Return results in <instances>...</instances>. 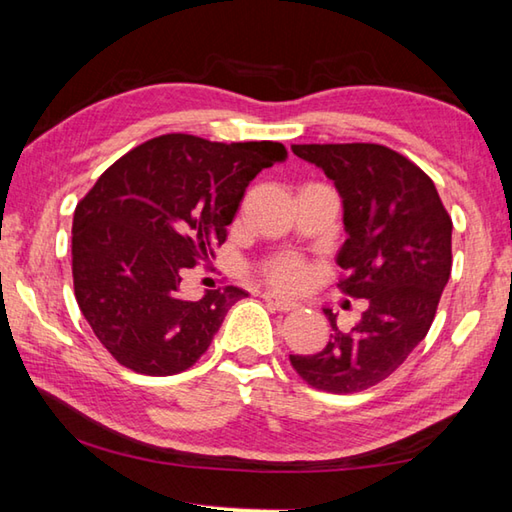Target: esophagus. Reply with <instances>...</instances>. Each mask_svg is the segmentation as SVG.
<instances>
[{
  "mask_svg": "<svg viewBox=\"0 0 512 512\" xmlns=\"http://www.w3.org/2000/svg\"><path fill=\"white\" fill-rule=\"evenodd\" d=\"M262 298H264L273 309H277V311H293V309L298 307L296 302L289 300V298H284V296H277L275 291H266Z\"/></svg>",
  "mask_w": 512,
  "mask_h": 512,
  "instance_id": "obj_1",
  "label": "esophagus"
}]
</instances>
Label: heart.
Listing matches in <instances>:
<instances>
[{
	"mask_svg": "<svg viewBox=\"0 0 512 512\" xmlns=\"http://www.w3.org/2000/svg\"><path fill=\"white\" fill-rule=\"evenodd\" d=\"M266 277L282 289H300L305 287L309 271L305 262L296 257H284L266 266Z\"/></svg>",
	"mask_w": 512,
	"mask_h": 512,
	"instance_id": "heart-1",
	"label": "heart"
}]
</instances>
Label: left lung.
I'll list each match as a JSON object with an SVG mask.
<instances>
[{
	"instance_id": "1",
	"label": "left lung",
	"mask_w": 512,
	"mask_h": 512,
	"mask_svg": "<svg viewBox=\"0 0 512 512\" xmlns=\"http://www.w3.org/2000/svg\"><path fill=\"white\" fill-rule=\"evenodd\" d=\"M343 198L348 239L339 253L341 293L368 300L350 332L332 309V339L316 354H291L318 391L350 395L379 384L427 336L452 273V216L418 164L381 144H293Z\"/></svg>"
}]
</instances>
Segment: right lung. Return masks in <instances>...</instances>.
<instances>
[{
    "instance_id": "obj_1",
    "label": "right lung",
    "mask_w": 512,
    "mask_h": 512,
    "mask_svg": "<svg viewBox=\"0 0 512 512\" xmlns=\"http://www.w3.org/2000/svg\"><path fill=\"white\" fill-rule=\"evenodd\" d=\"M284 158L280 142L171 133L101 173L74 210L72 277L85 320L117 363L169 377L203 357L248 293L225 287L187 300L180 282L223 244L250 180Z\"/></svg>"
}]
</instances>
